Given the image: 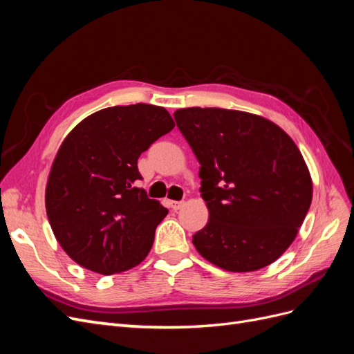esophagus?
I'll use <instances>...</instances> for the list:
<instances>
[{"label": "esophagus", "mask_w": 354, "mask_h": 354, "mask_svg": "<svg viewBox=\"0 0 354 354\" xmlns=\"http://www.w3.org/2000/svg\"><path fill=\"white\" fill-rule=\"evenodd\" d=\"M168 205H169V208H173L174 211H177V209H180L181 207H183V202H178V201H169V202H168Z\"/></svg>", "instance_id": "1"}]
</instances>
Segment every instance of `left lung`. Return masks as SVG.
Returning <instances> with one entry per match:
<instances>
[{
  "instance_id": "obj_1",
  "label": "left lung",
  "mask_w": 354,
  "mask_h": 354,
  "mask_svg": "<svg viewBox=\"0 0 354 354\" xmlns=\"http://www.w3.org/2000/svg\"><path fill=\"white\" fill-rule=\"evenodd\" d=\"M201 164L209 220L194 234L198 252L224 270L254 272L288 250L313 196L297 145L263 116L218 108L174 112Z\"/></svg>"
}]
</instances>
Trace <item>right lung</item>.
Here are the masks:
<instances>
[{"instance_id":"obj_1","label":"right lung","mask_w":354,"mask_h":354,"mask_svg":"<svg viewBox=\"0 0 354 354\" xmlns=\"http://www.w3.org/2000/svg\"><path fill=\"white\" fill-rule=\"evenodd\" d=\"M174 128L160 106H113L82 120L53 160L46 209L71 259L91 272L115 274L140 264L168 209L137 187V159Z\"/></svg>"}]
</instances>
